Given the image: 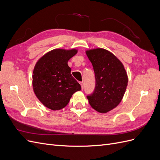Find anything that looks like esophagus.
I'll return each mask as SVG.
<instances>
[{
	"label": "esophagus",
	"instance_id": "1",
	"mask_svg": "<svg viewBox=\"0 0 160 160\" xmlns=\"http://www.w3.org/2000/svg\"><path fill=\"white\" fill-rule=\"evenodd\" d=\"M80 84H81V89H83V88H84V85H83V82H80Z\"/></svg>",
	"mask_w": 160,
	"mask_h": 160
}]
</instances>
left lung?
I'll return each instance as SVG.
<instances>
[{
    "mask_svg": "<svg viewBox=\"0 0 160 160\" xmlns=\"http://www.w3.org/2000/svg\"><path fill=\"white\" fill-rule=\"evenodd\" d=\"M95 75V88L88 95L90 105L95 110L105 113L122 101L126 90L128 77L123 63L110 51L97 48L87 50Z\"/></svg>",
    "mask_w": 160,
    "mask_h": 160,
    "instance_id": "8db88e82",
    "label": "left lung"
}]
</instances>
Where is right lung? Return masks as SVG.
I'll return each instance as SVG.
<instances>
[{"instance_id":"right-lung-1","label":"right lung","mask_w":160,"mask_h":160,"mask_svg":"<svg viewBox=\"0 0 160 160\" xmlns=\"http://www.w3.org/2000/svg\"><path fill=\"white\" fill-rule=\"evenodd\" d=\"M78 50L53 49L38 60L32 72V88L38 99L46 108L60 110L69 103L80 84L71 74L68 61Z\"/></svg>"}]
</instances>
